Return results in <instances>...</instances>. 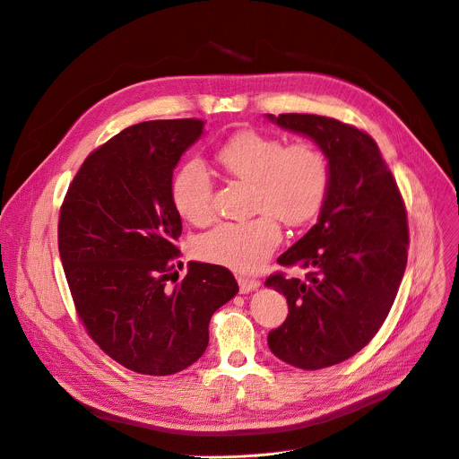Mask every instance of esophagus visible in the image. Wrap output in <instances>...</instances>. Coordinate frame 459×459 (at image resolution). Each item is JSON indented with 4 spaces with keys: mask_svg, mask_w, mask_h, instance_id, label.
Wrapping results in <instances>:
<instances>
[{
    "mask_svg": "<svg viewBox=\"0 0 459 459\" xmlns=\"http://www.w3.org/2000/svg\"><path fill=\"white\" fill-rule=\"evenodd\" d=\"M237 282H238V288L242 293H249L251 290H255L261 286L259 279H253V277H246V275H238L237 277Z\"/></svg>",
    "mask_w": 459,
    "mask_h": 459,
    "instance_id": "esophagus-1",
    "label": "esophagus"
}]
</instances>
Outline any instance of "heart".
Masks as SVG:
<instances>
[{
  "label": "heart",
  "mask_w": 459,
  "mask_h": 459,
  "mask_svg": "<svg viewBox=\"0 0 459 459\" xmlns=\"http://www.w3.org/2000/svg\"><path fill=\"white\" fill-rule=\"evenodd\" d=\"M221 171L251 184V212L259 217L244 222H221L198 240V255L233 272L259 270L286 226L310 222L321 210L330 184L325 152L308 142L286 145L281 138L259 131H240L215 152ZM171 202L177 213L204 224L213 215V180L202 162L191 160L171 180Z\"/></svg>",
  "instance_id": "b5f03b06"
}]
</instances>
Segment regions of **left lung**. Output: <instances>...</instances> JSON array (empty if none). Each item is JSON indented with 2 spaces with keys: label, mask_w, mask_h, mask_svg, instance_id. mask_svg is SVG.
<instances>
[{
  "label": "left lung",
  "mask_w": 459,
  "mask_h": 459,
  "mask_svg": "<svg viewBox=\"0 0 459 459\" xmlns=\"http://www.w3.org/2000/svg\"><path fill=\"white\" fill-rule=\"evenodd\" d=\"M268 118L312 138L330 166L317 224L277 259L307 275L266 279L290 312L268 333L270 350L291 367L319 370L351 358L383 326L409 257L406 210L368 133L317 115Z\"/></svg>",
  "instance_id": "left-lung-1"
}]
</instances>
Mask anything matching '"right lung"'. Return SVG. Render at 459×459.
<instances>
[{"instance_id": "1", "label": "right lung", "mask_w": 459, "mask_h": 459, "mask_svg": "<svg viewBox=\"0 0 459 459\" xmlns=\"http://www.w3.org/2000/svg\"><path fill=\"white\" fill-rule=\"evenodd\" d=\"M202 133L195 118L124 129L85 159L60 210L58 249L78 317L109 358L143 376L191 367L212 316L238 291L230 270L204 263L169 286L182 233L173 169Z\"/></svg>"}]
</instances>
